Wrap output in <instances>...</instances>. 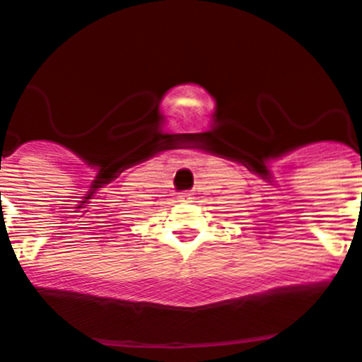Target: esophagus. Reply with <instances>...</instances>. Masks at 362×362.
<instances>
[{
    "mask_svg": "<svg viewBox=\"0 0 362 362\" xmlns=\"http://www.w3.org/2000/svg\"><path fill=\"white\" fill-rule=\"evenodd\" d=\"M179 202H192V194H189V192H185V194L179 196Z\"/></svg>",
    "mask_w": 362,
    "mask_h": 362,
    "instance_id": "esophagus-1",
    "label": "esophagus"
}]
</instances>
